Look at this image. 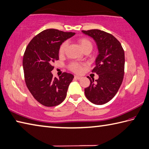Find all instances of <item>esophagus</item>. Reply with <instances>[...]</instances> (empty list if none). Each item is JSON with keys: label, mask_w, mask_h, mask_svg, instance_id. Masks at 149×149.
Returning <instances> with one entry per match:
<instances>
[{"label": "esophagus", "mask_w": 149, "mask_h": 149, "mask_svg": "<svg viewBox=\"0 0 149 149\" xmlns=\"http://www.w3.org/2000/svg\"><path fill=\"white\" fill-rule=\"evenodd\" d=\"M81 77H80V76H77V75H74V78L75 79H77V80H80L81 79Z\"/></svg>", "instance_id": "obj_1"}]
</instances>
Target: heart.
Instances as JSON below:
<instances>
[{
    "mask_svg": "<svg viewBox=\"0 0 149 149\" xmlns=\"http://www.w3.org/2000/svg\"><path fill=\"white\" fill-rule=\"evenodd\" d=\"M78 43L80 44L81 48L84 51H85L86 50H92L93 43L92 42L89 40V39L86 38H80L78 40ZM67 47V41H63V43H61V44L60 46V48H59V54L60 55H63L64 53L65 52ZM69 67L71 71H74L75 72H79L81 71V69H82L80 64L77 62H71L69 64Z\"/></svg>",
    "mask_w": 149,
    "mask_h": 149,
    "instance_id": "1",
    "label": "heart"
}]
</instances>
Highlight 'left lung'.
I'll return each instance as SVG.
<instances>
[{
    "label": "left lung",
    "mask_w": 149,
    "mask_h": 149,
    "mask_svg": "<svg viewBox=\"0 0 149 149\" xmlns=\"http://www.w3.org/2000/svg\"><path fill=\"white\" fill-rule=\"evenodd\" d=\"M82 32L96 41L99 55L92 72L99 78L91 79L90 85L84 89L91 102L97 105L107 103L114 97L123 82L125 73V52L120 42L113 35L104 31L93 29Z\"/></svg>",
    "instance_id": "1"
}]
</instances>
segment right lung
I'll return each instance as SVG.
<instances>
[{
  "mask_svg": "<svg viewBox=\"0 0 149 149\" xmlns=\"http://www.w3.org/2000/svg\"><path fill=\"white\" fill-rule=\"evenodd\" d=\"M75 34L56 29H47L36 35L26 47L22 59L24 80L33 98L47 107L65 100L74 76L64 72L59 78L53 77L52 65L59 60L60 45Z\"/></svg>",
  "mask_w": 149,
  "mask_h": 149,
  "instance_id": "add662e5",
  "label": "right lung"
}]
</instances>
